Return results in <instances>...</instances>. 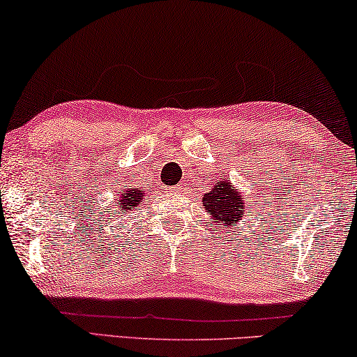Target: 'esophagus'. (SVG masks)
<instances>
[{
  "label": "esophagus",
  "mask_w": 357,
  "mask_h": 357,
  "mask_svg": "<svg viewBox=\"0 0 357 357\" xmlns=\"http://www.w3.org/2000/svg\"><path fill=\"white\" fill-rule=\"evenodd\" d=\"M180 190H182V188H180L178 185L177 186H171V188H169V191H171V193H178Z\"/></svg>",
  "instance_id": "esophagus-1"
}]
</instances>
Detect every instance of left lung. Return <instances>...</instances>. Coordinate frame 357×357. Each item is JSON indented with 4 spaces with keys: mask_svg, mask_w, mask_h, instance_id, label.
<instances>
[{
    "mask_svg": "<svg viewBox=\"0 0 357 357\" xmlns=\"http://www.w3.org/2000/svg\"><path fill=\"white\" fill-rule=\"evenodd\" d=\"M202 206L215 223L225 229H231L244 217L245 202L243 195L234 190L228 180H217L212 191L202 196Z\"/></svg>",
    "mask_w": 357,
    "mask_h": 357,
    "instance_id": "left-lung-1",
    "label": "left lung"
}]
</instances>
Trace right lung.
Listing matches in <instances>:
<instances>
[{
    "instance_id": "right-lung-1",
    "label": "right lung",
    "mask_w": 357,
    "mask_h": 357,
    "mask_svg": "<svg viewBox=\"0 0 357 357\" xmlns=\"http://www.w3.org/2000/svg\"><path fill=\"white\" fill-rule=\"evenodd\" d=\"M144 196H145V193L140 188L123 190L121 195L118 196V201H116L118 209L121 211V213L137 209V207L142 204V201H144ZM116 212L118 211H114L113 213H116Z\"/></svg>"
}]
</instances>
